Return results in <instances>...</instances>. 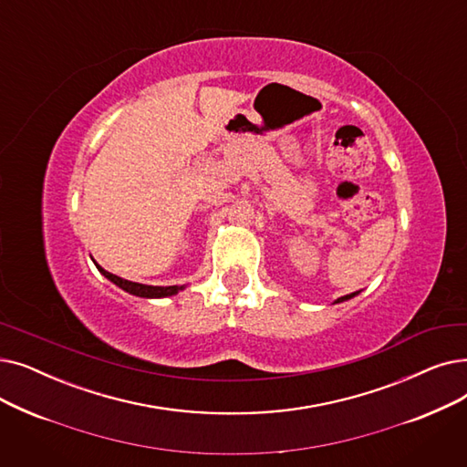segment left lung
Instances as JSON below:
<instances>
[{
    "instance_id": "left-lung-1",
    "label": "left lung",
    "mask_w": 467,
    "mask_h": 467,
    "mask_svg": "<svg viewBox=\"0 0 467 467\" xmlns=\"http://www.w3.org/2000/svg\"><path fill=\"white\" fill-rule=\"evenodd\" d=\"M355 296H357V292H353V294H349V296H343V297L336 299V303H341V301H348V299H351V297H355Z\"/></svg>"
}]
</instances>
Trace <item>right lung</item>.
<instances>
[{"label":"right lung","instance_id":"obj_1","mask_svg":"<svg viewBox=\"0 0 467 467\" xmlns=\"http://www.w3.org/2000/svg\"><path fill=\"white\" fill-rule=\"evenodd\" d=\"M95 265H97V263H95ZM97 269L103 273L110 282H114L118 288L126 290L133 296H139V297H168V296H175L179 290L185 288V286H149V284H139V282L119 278V276L105 271L100 265H97Z\"/></svg>","mask_w":467,"mask_h":467}]
</instances>
